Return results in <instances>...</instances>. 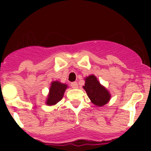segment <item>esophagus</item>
I'll return each mask as SVG.
<instances>
[{"mask_svg":"<svg viewBox=\"0 0 151 151\" xmlns=\"http://www.w3.org/2000/svg\"><path fill=\"white\" fill-rule=\"evenodd\" d=\"M71 87L73 88H78V83L77 82H75V81H74V82H72L71 83Z\"/></svg>","mask_w":151,"mask_h":151,"instance_id":"esophagus-1","label":"esophagus"}]
</instances>
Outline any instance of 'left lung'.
Segmentation results:
<instances>
[{
    "label": "left lung",
    "mask_w": 151,
    "mask_h": 151,
    "mask_svg": "<svg viewBox=\"0 0 151 151\" xmlns=\"http://www.w3.org/2000/svg\"><path fill=\"white\" fill-rule=\"evenodd\" d=\"M85 85L83 88L85 90L88 96L94 105L103 106L110 101L111 95L103 85L100 84L94 74L85 78Z\"/></svg>",
    "instance_id": "left-lung-1"
}]
</instances>
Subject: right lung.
<instances>
[{
	"label": "right lung",
	"instance_id": "right-lung-1",
	"mask_svg": "<svg viewBox=\"0 0 151 151\" xmlns=\"http://www.w3.org/2000/svg\"><path fill=\"white\" fill-rule=\"evenodd\" d=\"M68 88V85L61 83L59 81H54L51 83L49 92L46 99V105L53 106L59 103L63 97L64 92Z\"/></svg>",
	"mask_w": 151,
	"mask_h": 151
}]
</instances>
